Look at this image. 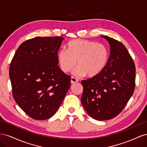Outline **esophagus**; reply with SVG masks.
<instances>
[{
    "mask_svg": "<svg viewBox=\"0 0 147 147\" xmlns=\"http://www.w3.org/2000/svg\"><path fill=\"white\" fill-rule=\"evenodd\" d=\"M78 82V79L75 78V77H72V78H71V83H75L76 82Z\"/></svg>",
    "mask_w": 147,
    "mask_h": 147,
    "instance_id": "34e87169",
    "label": "esophagus"
}]
</instances>
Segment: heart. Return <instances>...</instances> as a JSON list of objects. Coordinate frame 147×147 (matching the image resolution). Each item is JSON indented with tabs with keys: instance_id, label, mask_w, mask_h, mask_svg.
Wrapping results in <instances>:
<instances>
[{
	"instance_id": "heart-1",
	"label": "heart",
	"mask_w": 147,
	"mask_h": 147,
	"mask_svg": "<svg viewBox=\"0 0 147 147\" xmlns=\"http://www.w3.org/2000/svg\"><path fill=\"white\" fill-rule=\"evenodd\" d=\"M109 53L104 44L87 40L75 39L67 45V50L57 53V60L61 70L65 73L72 71L77 61L76 74L94 77L104 70L107 64Z\"/></svg>"
}]
</instances>
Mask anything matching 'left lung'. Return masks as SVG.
Returning a JSON list of instances; mask_svg holds the SVG:
<instances>
[{"instance_id": "8db88e82", "label": "left lung", "mask_w": 147, "mask_h": 147, "mask_svg": "<svg viewBox=\"0 0 147 147\" xmlns=\"http://www.w3.org/2000/svg\"><path fill=\"white\" fill-rule=\"evenodd\" d=\"M110 45V55L104 70L96 77L83 80L82 104L96 120L112 119L122 112L136 86V66L122 43L102 36Z\"/></svg>"}]
</instances>
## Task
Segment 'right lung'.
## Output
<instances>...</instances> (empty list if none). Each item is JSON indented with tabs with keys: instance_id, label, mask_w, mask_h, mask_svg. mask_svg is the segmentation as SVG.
Here are the masks:
<instances>
[{
	"instance_id": "add662e5",
	"label": "right lung",
	"mask_w": 147,
	"mask_h": 147,
	"mask_svg": "<svg viewBox=\"0 0 147 147\" xmlns=\"http://www.w3.org/2000/svg\"><path fill=\"white\" fill-rule=\"evenodd\" d=\"M63 40L61 37L27 40L11 61L9 75L13 98L33 119L43 120L53 116L70 86V76L57 65V51Z\"/></svg>"
}]
</instances>
